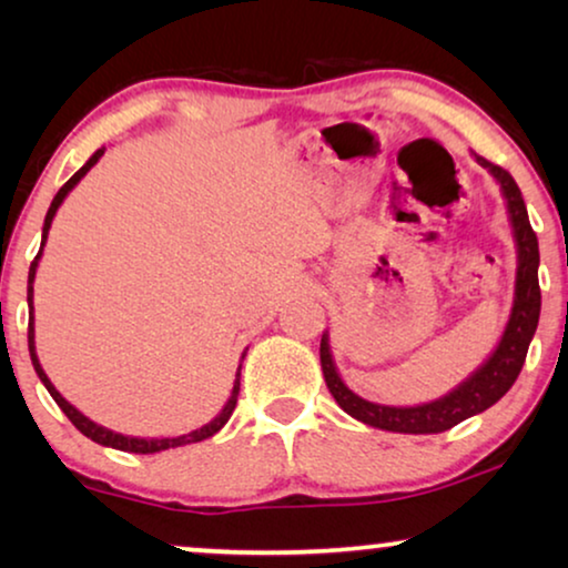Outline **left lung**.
Masks as SVG:
<instances>
[{"label":"left lung","instance_id":"obj_1","mask_svg":"<svg viewBox=\"0 0 568 568\" xmlns=\"http://www.w3.org/2000/svg\"><path fill=\"white\" fill-rule=\"evenodd\" d=\"M473 158L480 168H486L499 183L504 204H507V216L511 224V237L517 247V274H515V300H511L509 321L504 325V333L494 352L473 369L460 385L442 395L437 400L416 403V406H383L372 403L362 395H356L338 375L336 362H333L328 331H323L321 338V367L325 385L341 408L356 422L375 426V429L398 432V434H439L457 426L465 418L484 414L496 400L504 398V393L515 385V379L523 369L527 348L538 328L540 317V284H538V266L540 251L538 237L527 220V206L523 193H519L515 178L507 170L494 165L473 152Z\"/></svg>","mask_w":568,"mask_h":568}]
</instances>
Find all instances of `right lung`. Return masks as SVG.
<instances>
[{"mask_svg": "<svg viewBox=\"0 0 568 568\" xmlns=\"http://www.w3.org/2000/svg\"><path fill=\"white\" fill-rule=\"evenodd\" d=\"M103 152H105V146H100V150H98L95 154H92V158H90L88 162H84V165H82L80 170H77V173H74L72 178H69V181H67L64 185H61L59 193H57V196H53V201H51L49 212H45L43 235H41V251H38L36 261L30 263V271H28V348H30V362H33L36 375H38V379H41V383L45 385V390L51 393V398L59 403V408L64 410L69 422H72V424L77 426V429H80V432L84 434V437L92 439V442H98V445H103V447L121 449V453L154 455V453H162V449H173V447L193 445V442H204V439H209V437H214V434L220 432L222 426L230 422L232 410H235V406H237V395H240V369H243V359H245L247 348L243 352V356H240V367H237L235 383H232V393H230L227 403H224V406H222L220 414H216L209 424L199 426V429H193V432H189V434H181V437H129V434L113 432V429H108V426H100L98 422H92V418L84 416L80 408H74L72 403H69V400L64 398V395H61V393L57 390V387H53V383L49 379V375H45V372H43L41 362H38V354H36V307H33V282H36V271H38V261H41V255H43L45 240H49L51 222H53V216H57L59 206L64 204V199L69 196V191H72L74 185L80 183L82 178L90 173V168L98 165V160L103 158Z\"/></svg>", "mask_w": 568, "mask_h": 568, "instance_id": "right-lung-1", "label": "right lung"}]
</instances>
